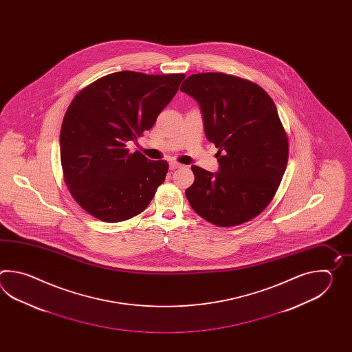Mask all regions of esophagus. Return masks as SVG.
Wrapping results in <instances>:
<instances>
[{
	"label": "esophagus",
	"instance_id": "1",
	"mask_svg": "<svg viewBox=\"0 0 352 352\" xmlns=\"http://www.w3.org/2000/svg\"><path fill=\"white\" fill-rule=\"evenodd\" d=\"M184 165H181V164H179V162H176V161H171L170 162V168L171 170H175V168H179V167H182Z\"/></svg>",
	"mask_w": 352,
	"mask_h": 352
}]
</instances>
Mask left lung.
Instances as JSON below:
<instances>
[{"label": "left lung", "instance_id": "1", "mask_svg": "<svg viewBox=\"0 0 352 352\" xmlns=\"http://www.w3.org/2000/svg\"><path fill=\"white\" fill-rule=\"evenodd\" d=\"M179 90L199 103L206 138L219 148L217 173L191 166L187 200L211 224L249 221L270 205L288 162L277 107L258 84L224 73L191 75Z\"/></svg>", "mask_w": 352, "mask_h": 352}]
</instances>
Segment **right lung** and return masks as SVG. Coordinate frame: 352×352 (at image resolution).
Returning a JSON list of instances; mask_svg holds the SVG:
<instances>
[{"instance_id": "1", "label": "right lung", "mask_w": 352, "mask_h": 352, "mask_svg": "<svg viewBox=\"0 0 352 352\" xmlns=\"http://www.w3.org/2000/svg\"><path fill=\"white\" fill-rule=\"evenodd\" d=\"M184 78L124 70L91 82L72 100L60 131V160L70 194L90 215L118 223L148 206L168 164L131 153L127 143L156 123Z\"/></svg>"}]
</instances>
